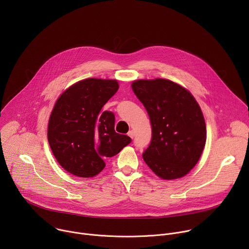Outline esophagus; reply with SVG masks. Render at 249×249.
Masks as SVG:
<instances>
[{
  "label": "esophagus",
  "instance_id": "obj_1",
  "mask_svg": "<svg viewBox=\"0 0 249 249\" xmlns=\"http://www.w3.org/2000/svg\"><path fill=\"white\" fill-rule=\"evenodd\" d=\"M128 136H129L130 138H132V139H133V138H134V136H135V132H134L133 130L129 131V132H128Z\"/></svg>",
  "mask_w": 249,
  "mask_h": 249
}]
</instances>
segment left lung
Instances as JSON below:
<instances>
[{
  "mask_svg": "<svg viewBox=\"0 0 249 249\" xmlns=\"http://www.w3.org/2000/svg\"><path fill=\"white\" fill-rule=\"evenodd\" d=\"M132 89L150 116L152 141L143 153L148 166L162 179L186 175L198 162L207 132L193 95L169 80H138Z\"/></svg>",
  "mask_w": 249,
  "mask_h": 249,
  "instance_id": "left-lung-1",
  "label": "left lung"
}]
</instances>
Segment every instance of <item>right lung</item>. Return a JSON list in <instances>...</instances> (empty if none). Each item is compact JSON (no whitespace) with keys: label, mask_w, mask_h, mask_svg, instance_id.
<instances>
[{"label":"right lung","mask_w":249,"mask_h":249,"mask_svg":"<svg viewBox=\"0 0 249 249\" xmlns=\"http://www.w3.org/2000/svg\"><path fill=\"white\" fill-rule=\"evenodd\" d=\"M116 80L86 79L57 99L48 123V142L54 157L68 172L93 177L104 160L117 155L131 138L115 132V116L101 111L118 90Z\"/></svg>","instance_id":"add662e5"}]
</instances>
